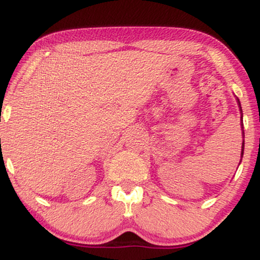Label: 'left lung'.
<instances>
[{
    "mask_svg": "<svg viewBox=\"0 0 260 260\" xmlns=\"http://www.w3.org/2000/svg\"><path fill=\"white\" fill-rule=\"evenodd\" d=\"M237 103H238V105H240V109H241V104H240V100H238V99H237ZM241 112H242V109H241ZM241 115H242V113H241ZM241 118H242V116H241ZM242 126H243V124H242ZM243 134H244V132H243ZM243 149H244V140H243V143H242V151H241V155H242V156H243ZM242 156H241V157H242Z\"/></svg>",
    "mask_w": 260,
    "mask_h": 260,
    "instance_id": "8db88e82",
    "label": "left lung"
}]
</instances>
